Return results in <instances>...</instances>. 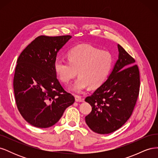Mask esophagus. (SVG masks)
<instances>
[{
	"label": "esophagus",
	"instance_id": "esophagus-1",
	"mask_svg": "<svg viewBox=\"0 0 158 158\" xmlns=\"http://www.w3.org/2000/svg\"><path fill=\"white\" fill-rule=\"evenodd\" d=\"M74 97L76 99V102H84V99L80 96V95H74Z\"/></svg>",
	"mask_w": 158,
	"mask_h": 158
}]
</instances>
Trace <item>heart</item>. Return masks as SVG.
Here are the masks:
<instances>
[{
  "label": "heart",
  "mask_w": 158,
  "mask_h": 158,
  "mask_svg": "<svg viewBox=\"0 0 158 158\" xmlns=\"http://www.w3.org/2000/svg\"><path fill=\"white\" fill-rule=\"evenodd\" d=\"M68 60L56 59L54 69L59 80L66 84L74 78L78 72L79 77L70 88L76 92H81L88 86L97 88L102 85L113 64L111 52L88 45L72 48L68 52Z\"/></svg>",
  "instance_id": "1"
}]
</instances>
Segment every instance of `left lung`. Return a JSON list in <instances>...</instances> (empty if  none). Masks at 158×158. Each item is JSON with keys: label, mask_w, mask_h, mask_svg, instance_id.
<instances>
[{"label": "left lung", "mask_w": 158, "mask_h": 158, "mask_svg": "<svg viewBox=\"0 0 158 158\" xmlns=\"http://www.w3.org/2000/svg\"><path fill=\"white\" fill-rule=\"evenodd\" d=\"M118 59L107 80L85 101L92 107L85 117L94 132L105 135L120 128L131 117L139 95L140 72L135 60L118 45Z\"/></svg>", "instance_id": "obj_1"}]
</instances>
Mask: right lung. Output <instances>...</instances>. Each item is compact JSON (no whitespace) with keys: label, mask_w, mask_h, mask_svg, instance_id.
Segmentation results:
<instances>
[{"label":"right lung","mask_w":158,"mask_h":158,"mask_svg":"<svg viewBox=\"0 0 158 158\" xmlns=\"http://www.w3.org/2000/svg\"><path fill=\"white\" fill-rule=\"evenodd\" d=\"M71 35L36 37L17 60L13 85L19 112L38 128L54 125L75 98L56 78L54 63L58 51Z\"/></svg>","instance_id":"right-lung-1"}]
</instances>
